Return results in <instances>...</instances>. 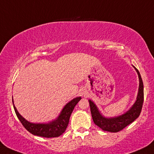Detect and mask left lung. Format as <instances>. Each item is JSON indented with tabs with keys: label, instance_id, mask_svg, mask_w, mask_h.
<instances>
[{
	"label": "left lung",
	"instance_id": "8db88e82",
	"mask_svg": "<svg viewBox=\"0 0 154 154\" xmlns=\"http://www.w3.org/2000/svg\"><path fill=\"white\" fill-rule=\"evenodd\" d=\"M134 68L135 69V70L137 72V75H138L140 80L139 91L137 97V100L128 112L118 116V117L108 119V118H105L100 114L96 106L95 105L93 101H91V100H89L91 112L93 122L104 131L111 132H117L121 131L124 128H126L128 125L131 124L132 122L135 121L140 114L144 100L143 83L142 78H141L139 71L135 66H134Z\"/></svg>",
	"mask_w": 154,
	"mask_h": 154
}]
</instances>
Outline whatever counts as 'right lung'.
Segmentation results:
<instances>
[{
    "instance_id": "add662e5",
    "label": "right lung",
    "mask_w": 154,
    "mask_h": 154,
    "mask_svg": "<svg viewBox=\"0 0 154 154\" xmlns=\"http://www.w3.org/2000/svg\"><path fill=\"white\" fill-rule=\"evenodd\" d=\"M80 99L81 97H78V98H74L71 101L69 102L63 109L59 117L48 124H33L29 122L19 114L14 105V103L13 105L17 117L21 122V123L22 124L24 128L28 132H29L32 135L40 136V137H56L62 135L65 132L67 126H68L70 116L74 110V108Z\"/></svg>"
}]
</instances>
